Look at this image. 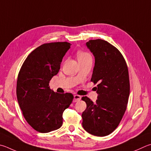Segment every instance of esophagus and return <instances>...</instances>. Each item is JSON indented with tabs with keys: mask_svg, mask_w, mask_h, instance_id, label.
<instances>
[{
	"mask_svg": "<svg viewBox=\"0 0 151 151\" xmlns=\"http://www.w3.org/2000/svg\"><path fill=\"white\" fill-rule=\"evenodd\" d=\"M81 96L76 94V95L74 96L73 102H78V101L81 100Z\"/></svg>",
	"mask_w": 151,
	"mask_h": 151,
	"instance_id": "esophagus-1",
	"label": "esophagus"
}]
</instances>
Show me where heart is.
Wrapping results in <instances>:
<instances>
[{"mask_svg": "<svg viewBox=\"0 0 151 151\" xmlns=\"http://www.w3.org/2000/svg\"><path fill=\"white\" fill-rule=\"evenodd\" d=\"M77 57L78 59H81L87 58V57H91V55L88 53H87V52L79 51L77 54Z\"/></svg>", "mask_w": 151, "mask_h": 151, "instance_id": "heart-1", "label": "heart"}]
</instances>
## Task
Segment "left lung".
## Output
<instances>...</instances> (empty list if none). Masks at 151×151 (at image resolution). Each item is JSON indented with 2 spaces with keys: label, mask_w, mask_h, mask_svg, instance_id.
<instances>
[{
  "label": "left lung",
  "mask_w": 151,
  "mask_h": 151,
  "mask_svg": "<svg viewBox=\"0 0 151 151\" xmlns=\"http://www.w3.org/2000/svg\"><path fill=\"white\" fill-rule=\"evenodd\" d=\"M95 57L91 81L97 84L96 102L87 96L83 112V127L88 133L98 137L108 135L116 129L124 115L130 92L128 68L122 54L105 40L86 42Z\"/></svg>",
  "instance_id": "left-lung-1"
}]
</instances>
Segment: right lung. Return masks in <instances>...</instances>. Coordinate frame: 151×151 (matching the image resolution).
<instances>
[{
    "label": "right lung",
    "mask_w": 151,
    "mask_h": 151,
    "mask_svg": "<svg viewBox=\"0 0 151 151\" xmlns=\"http://www.w3.org/2000/svg\"><path fill=\"white\" fill-rule=\"evenodd\" d=\"M68 42L44 43L27 57L18 73L16 95L26 122L35 131L49 133L63 124V113L72 103L71 93L59 94L49 81L59 73Z\"/></svg>",
    "instance_id": "obj_1"
}]
</instances>
